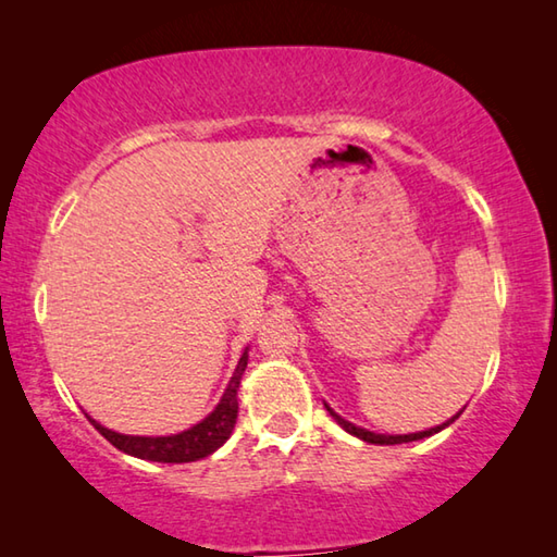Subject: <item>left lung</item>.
<instances>
[{
    "label": "left lung",
    "mask_w": 557,
    "mask_h": 557,
    "mask_svg": "<svg viewBox=\"0 0 557 557\" xmlns=\"http://www.w3.org/2000/svg\"><path fill=\"white\" fill-rule=\"evenodd\" d=\"M326 405V403H324ZM326 410H329V414H332V418L338 422V425H342L348 435H354V437H358V440H363V442H371V445H403V442H414V440H422V437H430V435H435V432H440V430H445V428H449L451 422H455L459 414H461V410L455 414V418L451 420H447V422H442V425H437V428H430V430H425V432H412V435H379V432H371V430H363V428H356L354 422H348V420H344L342 414H336L332 408H329L326 405Z\"/></svg>",
    "instance_id": "8db88e82"
}]
</instances>
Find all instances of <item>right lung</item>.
Listing matches in <instances>:
<instances>
[{
    "mask_svg": "<svg viewBox=\"0 0 557 557\" xmlns=\"http://www.w3.org/2000/svg\"><path fill=\"white\" fill-rule=\"evenodd\" d=\"M245 366H248V348H245L238 366H235L233 379L228 381V388H225L221 403L215 405V410L203 418L199 425L191 430L178 432V435L169 437H137V435H120V432H112L102 428L100 422L88 418L102 437H106L110 445H115L125 455L149 459V461H164V465H184V461H196L213 455L225 440L231 437L235 428V418H238V388L240 379L245 373Z\"/></svg>",
    "mask_w": 557,
    "mask_h": 557,
    "instance_id": "1",
    "label": "right lung"
}]
</instances>
